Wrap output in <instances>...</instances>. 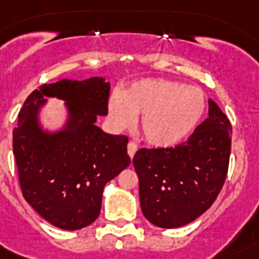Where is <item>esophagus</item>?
<instances>
[{
  "label": "esophagus",
  "instance_id": "esophagus-1",
  "mask_svg": "<svg viewBox=\"0 0 259 259\" xmlns=\"http://www.w3.org/2000/svg\"><path fill=\"white\" fill-rule=\"evenodd\" d=\"M136 150H138V146H136V143H134V142H130V143H128V146H127L128 155H130L131 158H134Z\"/></svg>",
  "mask_w": 259,
  "mask_h": 259
}]
</instances>
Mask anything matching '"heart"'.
<instances>
[{"mask_svg": "<svg viewBox=\"0 0 259 259\" xmlns=\"http://www.w3.org/2000/svg\"><path fill=\"white\" fill-rule=\"evenodd\" d=\"M206 108L205 94L197 86L163 78H147L127 86L108 101V117L119 130L139 118V132L155 147L178 144L194 131Z\"/></svg>", "mask_w": 259, "mask_h": 259, "instance_id": "b5f03b06", "label": "heart"}]
</instances>
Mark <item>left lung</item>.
Returning <instances> with one entry per match:
<instances>
[{
	"instance_id": "obj_1",
	"label": "left lung",
	"mask_w": 259,
	"mask_h": 259,
	"mask_svg": "<svg viewBox=\"0 0 259 259\" xmlns=\"http://www.w3.org/2000/svg\"><path fill=\"white\" fill-rule=\"evenodd\" d=\"M208 115L186 142L174 147H143L132 159L142 212L157 227L177 228L193 222L223 188L231 152V123L212 100Z\"/></svg>"
}]
</instances>
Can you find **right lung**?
<instances>
[{
    "label": "right lung",
    "instance_id": "obj_1",
    "mask_svg": "<svg viewBox=\"0 0 259 259\" xmlns=\"http://www.w3.org/2000/svg\"><path fill=\"white\" fill-rule=\"evenodd\" d=\"M109 82L61 79L33 90L13 130V155L28 204L55 227L79 230L97 219L104 186L130 165L128 138L96 125L108 113ZM43 97L65 99L70 120L63 132L46 134L37 124Z\"/></svg>",
    "mask_w": 259,
    "mask_h": 259
}]
</instances>
